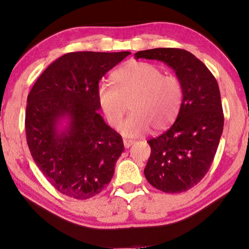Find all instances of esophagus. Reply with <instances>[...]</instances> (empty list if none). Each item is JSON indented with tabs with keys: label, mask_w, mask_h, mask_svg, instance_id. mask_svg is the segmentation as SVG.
Wrapping results in <instances>:
<instances>
[{
	"label": "esophagus",
	"mask_w": 249,
	"mask_h": 249,
	"mask_svg": "<svg viewBox=\"0 0 249 249\" xmlns=\"http://www.w3.org/2000/svg\"><path fill=\"white\" fill-rule=\"evenodd\" d=\"M123 142H124L125 148H129V147L134 144L135 141H133V140H124Z\"/></svg>",
	"instance_id": "34e87169"
}]
</instances>
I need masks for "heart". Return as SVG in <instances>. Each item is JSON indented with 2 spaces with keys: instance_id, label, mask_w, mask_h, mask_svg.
Listing matches in <instances>:
<instances>
[{
  "instance_id": "obj_1",
  "label": "heart",
  "mask_w": 249,
  "mask_h": 249,
  "mask_svg": "<svg viewBox=\"0 0 249 249\" xmlns=\"http://www.w3.org/2000/svg\"><path fill=\"white\" fill-rule=\"evenodd\" d=\"M113 86L101 84L98 102L107 123L117 127L129 103L130 114L120 126L126 137L165 129L179 114L183 86L176 75L147 62H129L112 74Z\"/></svg>"
}]
</instances>
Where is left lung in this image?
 I'll return each mask as SVG.
<instances>
[{"instance_id": "1", "label": "left lung", "mask_w": 249, "mask_h": 249, "mask_svg": "<svg viewBox=\"0 0 249 249\" xmlns=\"http://www.w3.org/2000/svg\"><path fill=\"white\" fill-rule=\"evenodd\" d=\"M140 58L165 62L183 86V101L176 122L147 142L151 153L145 177L160 191H187L209 171L222 136L224 115L218 84L203 62L184 49L142 50L135 53V59Z\"/></svg>"}]
</instances>
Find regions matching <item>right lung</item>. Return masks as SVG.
Wrapping results in <instances>:
<instances>
[{
    "mask_svg": "<svg viewBox=\"0 0 249 249\" xmlns=\"http://www.w3.org/2000/svg\"><path fill=\"white\" fill-rule=\"evenodd\" d=\"M129 53H66L48 66L29 92L25 116L28 148L62 195L90 199L114 175L124 144L99 114L98 89L103 75Z\"/></svg>",
    "mask_w": 249,
    "mask_h": 249,
    "instance_id": "obj_1",
    "label": "right lung"
}]
</instances>
